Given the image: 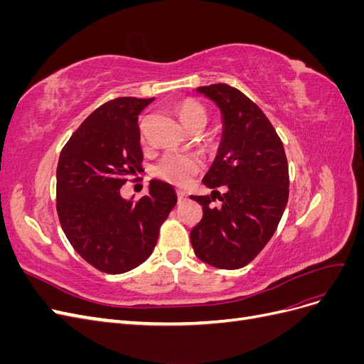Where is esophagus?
Instances as JSON below:
<instances>
[{"mask_svg": "<svg viewBox=\"0 0 364 364\" xmlns=\"http://www.w3.org/2000/svg\"><path fill=\"white\" fill-rule=\"evenodd\" d=\"M178 199H179V202L186 200V194L183 191H178Z\"/></svg>", "mask_w": 364, "mask_h": 364, "instance_id": "1", "label": "esophagus"}]
</instances>
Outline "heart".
I'll return each instance as SVG.
<instances>
[{"instance_id":"1","label":"heart","mask_w":364,"mask_h":364,"mask_svg":"<svg viewBox=\"0 0 364 364\" xmlns=\"http://www.w3.org/2000/svg\"><path fill=\"white\" fill-rule=\"evenodd\" d=\"M174 111L185 129H190L196 124L205 126L206 123V109L199 102L191 100V98L178 103ZM200 168L202 162L194 155H188V153H167V155L159 161L156 173L159 178L174 185L183 186L191 181L194 174L199 173Z\"/></svg>"}]
</instances>
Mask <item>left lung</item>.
<instances>
[{"instance_id":"left-lung-1","label":"left lung","mask_w":364,"mask_h":364,"mask_svg":"<svg viewBox=\"0 0 364 364\" xmlns=\"http://www.w3.org/2000/svg\"><path fill=\"white\" fill-rule=\"evenodd\" d=\"M197 92L218 106L223 135L203 178L211 196H191L203 206L191 246L209 266L235 270L258 255L279 225L289 200L287 156L269 118L237 87L215 83ZM215 198L223 202L218 207L212 206Z\"/></svg>"}]
</instances>
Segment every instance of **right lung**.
I'll return each instance as SVG.
<instances>
[{
	"instance_id": "1",
	"label": "right lung",
	"mask_w": 364,
	"mask_h": 364,
	"mask_svg": "<svg viewBox=\"0 0 364 364\" xmlns=\"http://www.w3.org/2000/svg\"><path fill=\"white\" fill-rule=\"evenodd\" d=\"M153 100L118 97L102 105L60 151L56 208L62 229L74 250L105 273L119 274L144 262L178 202L173 186L156 179L136 202L119 194L142 170L138 115Z\"/></svg>"
}]
</instances>
